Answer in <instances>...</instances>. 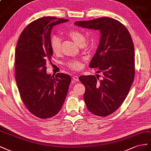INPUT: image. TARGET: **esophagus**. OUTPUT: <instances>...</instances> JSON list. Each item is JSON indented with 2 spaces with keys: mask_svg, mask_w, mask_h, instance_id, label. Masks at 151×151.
<instances>
[{
  "mask_svg": "<svg viewBox=\"0 0 151 151\" xmlns=\"http://www.w3.org/2000/svg\"><path fill=\"white\" fill-rule=\"evenodd\" d=\"M73 80H75V81H79V79H78V76H76V75L73 76Z\"/></svg>",
  "mask_w": 151,
  "mask_h": 151,
  "instance_id": "34e87169",
  "label": "esophagus"
}]
</instances>
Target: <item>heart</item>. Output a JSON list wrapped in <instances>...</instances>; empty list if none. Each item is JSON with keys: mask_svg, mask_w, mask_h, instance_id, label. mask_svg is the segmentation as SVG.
Here are the masks:
<instances>
[{"mask_svg": "<svg viewBox=\"0 0 151 151\" xmlns=\"http://www.w3.org/2000/svg\"><path fill=\"white\" fill-rule=\"evenodd\" d=\"M68 35L72 38L73 40L76 44H78L80 46L84 45L85 42V37L83 32L77 29H71L68 32ZM61 39L58 37L54 35L50 38V47L54 54H58L60 53V52H61ZM66 66L69 68H70L71 70L78 71L82 68L83 62L81 60L71 59L66 63Z\"/></svg>", "mask_w": 151, "mask_h": 151, "instance_id": "heart-1", "label": "heart"}]
</instances>
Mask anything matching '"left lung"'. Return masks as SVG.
I'll use <instances>...</instances> for the list:
<instances>
[{
  "label": "left lung",
  "mask_w": 151,
  "mask_h": 151,
  "mask_svg": "<svg viewBox=\"0 0 151 151\" xmlns=\"http://www.w3.org/2000/svg\"><path fill=\"white\" fill-rule=\"evenodd\" d=\"M78 27L99 30L101 37L90 68H98L97 75L79 77L85 87L84 101L92 114L105 117L113 113L125 99L135 76L134 46L127 28L111 18L78 21Z\"/></svg>",
  "instance_id": "8db88e82"
}]
</instances>
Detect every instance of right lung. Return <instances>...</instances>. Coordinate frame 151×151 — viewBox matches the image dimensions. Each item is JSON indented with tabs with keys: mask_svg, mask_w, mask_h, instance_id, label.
<instances>
[{
	"mask_svg": "<svg viewBox=\"0 0 151 151\" xmlns=\"http://www.w3.org/2000/svg\"><path fill=\"white\" fill-rule=\"evenodd\" d=\"M68 19L44 17L21 32L15 52V78L21 99L28 111L40 119L56 115L65 101L71 78L64 73L47 75L46 64L52 55L50 38L54 26Z\"/></svg>",
	"mask_w": 151,
	"mask_h": 151,
	"instance_id": "right-lung-1",
	"label": "right lung"
}]
</instances>
